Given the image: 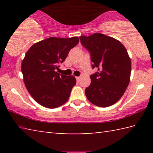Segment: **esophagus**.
Masks as SVG:
<instances>
[{"instance_id": "34e87169", "label": "esophagus", "mask_w": 153, "mask_h": 153, "mask_svg": "<svg viewBox=\"0 0 153 153\" xmlns=\"http://www.w3.org/2000/svg\"><path fill=\"white\" fill-rule=\"evenodd\" d=\"M76 79H77V82H78V81H79V79H80V77H76Z\"/></svg>"}]
</instances>
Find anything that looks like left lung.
<instances>
[{"label":"left lung","mask_w":153,"mask_h":153,"mask_svg":"<svg viewBox=\"0 0 153 153\" xmlns=\"http://www.w3.org/2000/svg\"><path fill=\"white\" fill-rule=\"evenodd\" d=\"M82 45L90 51L92 68L91 84L85 90L88 100L100 107L115 104L128 86L131 75V59L121 42L111 36L94 33L79 37Z\"/></svg>","instance_id":"1"}]
</instances>
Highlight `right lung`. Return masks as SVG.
<instances>
[{"instance_id":"add662e5","label":"right lung","mask_w":153,"mask_h":153,"mask_svg":"<svg viewBox=\"0 0 153 153\" xmlns=\"http://www.w3.org/2000/svg\"><path fill=\"white\" fill-rule=\"evenodd\" d=\"M79 43L78 37H51L36 42L25 53L22 63L24 82L38 104L48 108L60 107L68 100L76 83L74 76L55 71L69 51Z\"/></svg>"}]
</instances>
